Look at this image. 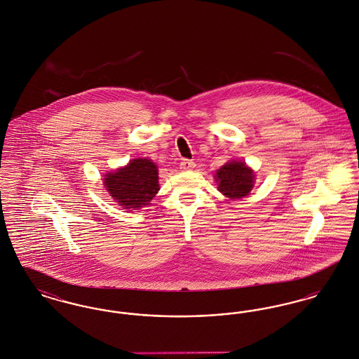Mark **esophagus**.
Here are the masks:
<instances>
[{
  "label": "esophagus",
  "instance_id": "1",
  "mask_svg": "<svg viewBox=\"0 0 359 359\" xmlns=\"http://www.w3.org/2000/svg\"><path fill=\"white\" fill-rule=\"evenodd\" d=\"M192 168H195V163L192 161V160H183L182 163H180V170H183V171H189V170H192Z\"/></svg>",
  "mask_w": 359,
  "mask_h": 359
}]
</instances>
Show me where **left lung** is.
<instances>
[{
    "mask_svg": "<svg viewBox=\"0 0 359 359\" xmlns=\"http://www.w3.org/2000/svg\"><path fill=\"white\" fill-rule=\"evenodd\" d=\"M215 180L218 189L226 198L242 199L248 196L255 187V172L241 160H231L222 165L217 173Z\"/></svg>",
    "mask_w": 359,
    "mask_h": 359,
    "instance_id": "left-lung-1",
    "label": "left lung"
}]
</instances>
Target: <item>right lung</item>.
Masks as SVG:
<instances>
[{"label":"right lung","instance_id":"obj_1","mask_svg":"<svg viewBox=\"0 0 359 359\" xmlns=\"http://www.w3.org/2000/svg\"><path fill=\"white\" fill-rule=\"evenodd\" d=\"M103 184L123 210L151 205L158 192V170L149 158H133L128 165L104 175Z\"/></svg>","mask_w":359,"mask_h":359}]
</instances>
